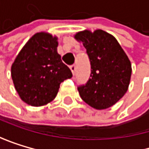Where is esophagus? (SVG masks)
<instances>
[{
    "label": "esophagus",
    "instance_id": "1",
    "mask_svg": "<svg viewBox=\"0 0 149 149\" xmlns=\"http://www.w3.org/2000/svg\"><path fill=\"white\" fill-rule=\"evenodd\" d=\"M70 70H71V72H72L73 75H75V74H76V66H75V65L70 66Z\"/></svg>",
    "mask_w": 149,
    "mask_h": 149
}]
</instances>
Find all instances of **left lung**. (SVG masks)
Masks as SVG:
<instances>
[{
  "label": "left lung",
  "instance_id": "8db88e82",
  "mask_svg": "<svg viewBox=\"0 0 149 149\" xmlns=\"http://www.w3.org/2000/svg\"><path fill=\"white\" fill-rule=\"evenodd\" d=\"M87 49L91 75L78 88L84 102L96 110L115 104L126 94L131 77V63L116 38L102 29H85L74 35Z\"/></svg>",
  "mask_w": 149,
  "mask_h": 149
}]
</instances>
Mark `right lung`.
Listing matches in <instances>:
<instances>
[{
    "label": "right lung",
    "instance_id": "right-lung-1",
    "mask_svg": "<svg viewBox=\"0 0 149 149\" xmlns=\"http://www.w3.org/2000/svg\"><path fill=\"white\" fill-rule=\"evenodd\" d=\"M58 37L48 32L35 34L25 44L11 65V78L20 99L31 106L52 102L60 84L72 73L57 52Z\"/></svg>",
    "mask_w": 149,
    "mask_h": 149
}]
</instances>
